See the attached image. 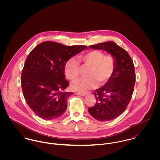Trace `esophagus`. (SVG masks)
Masks as SVG:
<instances>
[{"label": "esophagus", "instance_id": "34e87169", "mask_svg": "<svg viewBox=\"0 0 160 160\" xmlns=\"http://www.w3.org/2000/svg\"><path fill=\"white\" fill-rule=\"evenodd\" d=\"M87 94H88V93H86V92H77V95H80V96H82V97H84V96H86Z\"/></svg>", "mask_w": 160, "mask_h": 160}]
</instances>
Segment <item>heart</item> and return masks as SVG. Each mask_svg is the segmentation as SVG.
I'll list each match as a JSON object with an SVG mask.
<instances>
[{
    "instance_id": "1",
    "label": "heart",
    "mask_w": 160,
    "mask_h": 160,
    "mask_svg": "<svg viewBox=\"0 0 160 160\" xmlns=\"http://www.w3.org/2000/svg\"><path fill=\"white\" fill-rule=\"evenodd\" d=\"M82 66L88 67L86 78L78 79L71 83L72 90L84 92L98 86L105 84L113 76L116 69V58L112 54L105 55L100 50H91L78 56ZM66 77L74 80L79 75V63L74 58H69L65 64Z\"/></svg>"
}]
</instances>
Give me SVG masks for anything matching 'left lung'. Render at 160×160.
Instances as JSON below:
<instances>
[{"instance_id": "1", "label": "left lung", "mask_w": 160, "mask_h": 160, "mask_svg": "<svg viewBox=\"0 0 160 160\" xmlns=\"http://www.w3.org/2000/svg\"><path fill=\"white\" fill-rule=\"evenodd\" d=\"M92 49L103 50L116 58L113 76L93 93L95 105L88 109L93 118L100 121L114 119L126 109L134 92L136 74L133 61L128 53L113 41L92 45Z\"/></svg>"}]
</instances>
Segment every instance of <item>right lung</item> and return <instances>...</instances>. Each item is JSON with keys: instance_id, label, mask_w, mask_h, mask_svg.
Masks as SVG:
<instances>
[{"instance_id": "1", "label": "right lung", "mask_w": 160, "mask_h": 160, "mask_svg": "<svg viewBox=\"0 0 160 160\" xmlns=\"http://www.w3.org/2000/svg\"><path fill=\"white\" fill-rule=\"evenodd\" d=\"M84 49L88 47L46 41L29 53L22 70V88L27 104L39 117L52 120L65 113L67 99L73 93L64 91L69 86L65 64Z\"/></svg>"}]
</instances>
